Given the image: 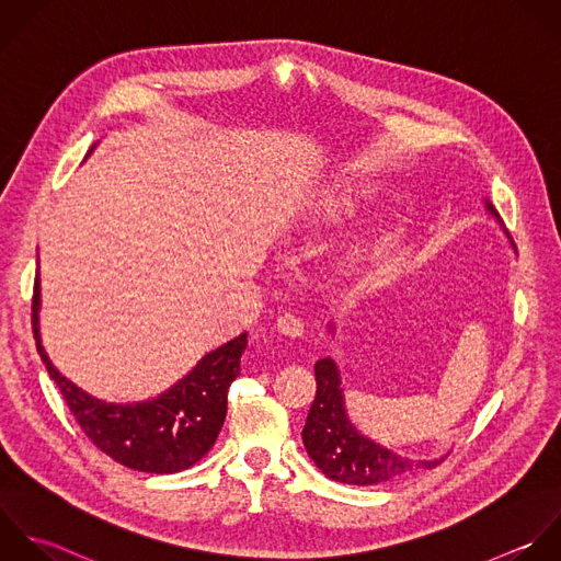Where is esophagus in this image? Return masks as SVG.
Returning <instances> with one entry per match:
<instances>
[{"label":"esophagus","instance_id":"obj_1","mask_svg":"<svg viewBox=\"0 0 561 561\" xmlns=\"http://www.w3.org/2000/svg\"><path fill=\"white\" fill-rule=\"evenodd\" d=\"M275 325H277V332L288 339H299L304 334V323L295 314H282Z\"/></svg>","mask_w":561,"mask_h":561}]
</instances>
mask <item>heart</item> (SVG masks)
I'll list each match as a JSON object with an SVG mask.
<instances>
[{
	"instance_id": "obj_1",
	"label": "heart",
	"mask_w": 561,
	"mask_h": 561,
	"mask_svg": "<svg viewBox=\"0 0 561 561\" xmlns=\"http://www.w3.org/2000/svg\"><path fill=\"white\" fill-rule=\"evenodd\" d=\"M358 209V198L350 190H325L317 194L301 211L299 220L310 227H321V225H336L343 218L356 214ZM367 255L365 244H347L341 253V260L347 268H356Z\"/></svg>"
}]
</instances>
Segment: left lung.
<instances>
[{
    "label": "left lung",
    "mask_w": 561,
    "mask_h": 561,
    "mask_svg": "<svg viewBox=\"0 0 561 561\" xmlns=\"http://www.w3.org/2000/svg\"><path fill=\"white\" fill-rule=\"evenodd\" d=\"M485 209L501 225L503 233L510 238L514 251L516 244L505 229L494 205L485 198ZM334 332V323L328 325ZM317 376V398L310 407L306 426L301 431L304 446L314 466L332 481L345 485H378L387 481H398L422 470L435 468L442 459H411L398 455L367 435L350 422L345 409L343 380L336 363L332 358H321L314 365Z\"/></svg>",
    "instance_id": "left-lung-1"
}]
</instances>
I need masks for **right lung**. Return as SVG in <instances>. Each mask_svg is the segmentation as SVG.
I'll return each instance as SVG.
<instances>
[{
    "mask_svg": "<svg viewBox=\"0 0 561 561\" xmlns=\"http://www.w3.org/2000/svg\"><path fill=\"white\" fill-rule=\"evenodd\" d=\"M95 144L91 146V150ZM91 150L87 154H91ZM41 279L32 297V332L49 378L60 389L82 433L113 461L150 474L192 468L214 446L227 415V391L240 376L247 332L205 354L194 369L152 400L115 404L76 387L49 360L38 328Z\"/></svg>",
    "mask_w": 561,
    "mask_h": 561,
    "instance_id": "right-lung-1",
    "label": "right lung"
}]
</instances>
